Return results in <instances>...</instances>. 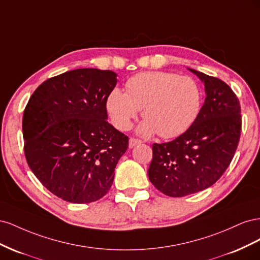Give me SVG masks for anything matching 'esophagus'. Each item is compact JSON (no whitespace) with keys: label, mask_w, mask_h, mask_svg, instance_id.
Here are the masks:
<instances>
[{"label":"esophagus","mask_w":260,"mask_h":260,"mask_svg":"<svg viewBox=\"0 0 260 260\" xmlns=\"http://www.w3.org/2000/svg\"><path fill=\"white\" fill-rule=\"evenodd\" d=\"M141 143H142V141H141V140L135 139V138H130V140H129V147L132 148V147H135L136 145L141 144Z\"/></svg>","instance_id":"34e87169"}]
</instances>
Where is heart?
Listing matches in <instances>:
<instances>
[{
  "instance_id": "1",
  "label": "heart",
  "mask_w": 260,
  "mask_h": 260,
  "mask_svg": "<svg viewBox=\"0 0 260 260\" xmlns=\"http://www.w3.org/2000/svg\"><path fill=\"white\" fill-rule=\"evenodd\" d=\"M125 89L127 92L113 89L106 100L108 116L119 130H128L143 109L145 120L139 127L141 135L175 138L191 127L202 108L201 86L188 76L145 72L130 78Z\"/></svg>"
}]
</instances>
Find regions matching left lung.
Here are the masks:
<instances>
[{
    "instance_id": "1",
    "label": "left lung",
    "mask_w": 260,
    "mask_h": 260,
    "mask_svg": "<svg viewBox=\"0 0 260 260\" xmlns=\"http://www.w3.org/2000/svg\"><path fill=\"white\" fill-rule=\"evenodd\" d=\"M205 85L199 117L184 133L167 143H154L147 175L165 195L182 198L220 179L238 148L242 117L239 99L222 80L190 69Z\"/></svg>"
}]
</instances>
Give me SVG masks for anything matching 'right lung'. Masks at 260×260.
Here are the masks:
<instances>
[{"instance_id": "add662e5", "label": "right lung", "mask_w": 260, "mask_h": 260, "mask_svg": "<svg viewBox=\"0 0 260 260\" xmlns=\"http://www.w3.org/2000/svg\"><path fill=\"white\" fill-rule=\"evenodd\" d=\"M111 70L81 68L45 80L22 117L23 151L39 181L69 203L95 202L109 191L129 138L107 119L117 83Z\"/></svg>"}]
</instances>
